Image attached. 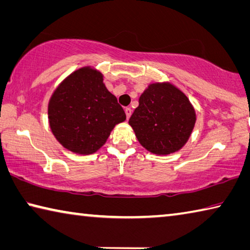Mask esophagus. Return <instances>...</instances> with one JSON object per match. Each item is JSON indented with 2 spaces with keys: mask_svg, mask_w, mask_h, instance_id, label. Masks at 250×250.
<instances>
[{
  "mask_svg": "<svg viewBox=\"0 0 250 250\" xmlns=\"http://www.w3.org/2000/svg\"><path fill=\"white\" fill-rule=\"evenodd\" d=\"M125 112L126 119H129L130 116H131V108H125Z\"/></svg>",
  "mask_w": 250,
  "mask_h": 250,
  "instance_id": "1",
  "label": "esophagus"
}]
</instances>
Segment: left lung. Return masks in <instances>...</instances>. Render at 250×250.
Returning <instances> with one entry per match:
<instances>
[{
	"mask_svg": "<svg viewBox=\"0 0 250 250\" xmlns=\"http://www.w3.org/2000/svg\"><path fill=\"white\" fill-rule=\"evenodd\" d=\"M196 112L186 94L169 82L151 83L129 119L138 141L154 154H170L188 141Z\"/></svg>",
	"mask_w": 250,
	"mask_h": 250,
	"instance_id": "obj_1",
	"label": "left lung"
}]
</instances>
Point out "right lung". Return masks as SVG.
Masks as SVG:
<instances>
[{
  "instance_id": "1",
  "label": "right lung",
  "mask_w": 250,
  "mask_h": 250,
  "mask_svg": "<svg viewBox=\"0 0 250 250\" xmlns=\"http://www.w3.org/2000/svg\"><path fill=\"white\" fill-rule=\"evenodd\" d=\"M51 131L74 153L91 154L105 144L125 113L98 70L84 66L63 80L47 105Z\"/></svg>"
}]
</instances>
